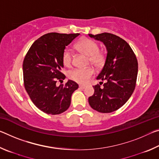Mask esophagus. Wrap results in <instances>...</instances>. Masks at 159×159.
<instances>
[{
	"mask_svg": "<svg viewBox=\"0 0 159 159\" xmlns=\"http://www.w3.org/2000/svg\"><path fill=\"white\" fill-rule=\"evenodd\" d=\"M86 86L85 85H79V88H81V89H84V88H85Z\"/></svg>",
	"mask_w": 159,
	"mask_h": 159,
	"instance_id": "obj_1",
	"label": "esophagus"
}]
</instances>
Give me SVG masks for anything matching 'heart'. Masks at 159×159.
Instances as JSON below:
<instances>
[{"instance_id":"1","label":"heart","mask_w":159,"mask_h":159,"mask_svg":"<svg viewBox=\"0 0 159 159\" xmlns=\"http://www.w3.org/2000/svg\"><path fill=\"white\" fill-rule=\"evenodd\" d=\"M76 47L85 55L89 56L90 62L96 67L102 65L104 61L103 52L99 51V45L90 39H83L77 43ZM62 62L65 66L70 67L73 62V54L69 48L64 49L62 53ZM94 74V70L88 67L86 69H73L67 72V76L71 80L80 84H86Z\"/></svg>"}]
</instances>
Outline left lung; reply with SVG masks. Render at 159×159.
Returning a JSON list of instances; mask_svg holds the SVG:
<instances>
[{
  "mask_svg": "<svg viewBox=\"0 0 159 159\" xmlns=\"http://www.w3.org/2000/svg\"><path fill=\"white\" fill-rule=\"evenodd\" d=\"M88 35L103 42L107 50L105 63L97 77L106 83L103 88L99 84L93 86L95 93L88 102L96 111L111 113L125 104L133 94L138 76V60L129 44L119 36L110 33Z\"/></svg>",
  "mask_w": 159,
  "mask_h": 159,
  "instance_id": "1",
  "label": "left lung"
}]
</instances>
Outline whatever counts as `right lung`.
Instances as JSON below:
<instances>
[{
	"instance_id": "add662e5",
	"label": "right lung",
	"mask_w": 159,
	"mask_h": 159,
	"mask_svg": "<svg viewBox=\"0 0 159 159\" xmlns=\"http://www.w3.org/2000/svg\"><path fill=\"white\" fill-rule=\"evenodd\" d=\"M80 34L49 33L42 36L29 48L23 61L25 88L38 109L45 114L56 115L66 111L71 95L79 85L71 80L57 86L65 76L62 53Z\"/></svg>"
}]
</instances>
